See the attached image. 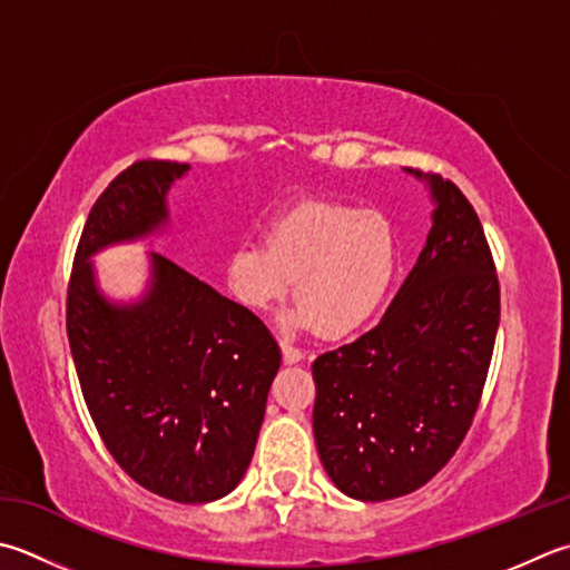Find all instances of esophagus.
I'll list each match as a JSON object with an SVG mask.
<instances>
[{
	"label": "esophagus",
	"instance_id": "obj_1",
	"mask_svg": "<svg viewBox=\"0 0 570 570\" xmlns=\"http://www.w3.org/2000/svg\"><path fill=\"white\" fill-rule=\"evenodd\" d=\"M282 353H284V361L286 363H298L301 358H304V351L296 348V345L282 341Z\"/></svg>",
	"mask_w": 570,
	"mask_h": 570
}]
</instances>
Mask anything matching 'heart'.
<instances>
[{"label":"heart","mask_w":570,"mask_h":570,"mask_svg":"<svg viewBox=\"0 0 570 570\" xmlns=\"http://www.w3.org/2000/svg\"><path fill=\"white\" fill-rule=\"evenodd\" d=\"M397 266V237L373 209L306 199L272 219L266 237L237 244L227 256L229 292L266 311L294 286L292 328L348 336L381 308Z\"/></svg>","instance_id":"obj_1"}]
</instances>
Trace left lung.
<instances>
[{
	"label": "left lung",
	"instance_id": "8db88e82",
	"mask_svg": "<svg viewBox=\"0 0 570 570\" xmlns=\"http://www.w3.org/2000/svg\"><path fill=\"white\" fill-rule=\"evenodd\" d=\"M422 177V173H417ZM434 225L375 328L311 365L321 462L343 494H412L460 450L482 403L499 276L464 193L430 175Z\"/></svg>",
	"mask_w": 570,
	"mask_h": 570
}]
</instances>
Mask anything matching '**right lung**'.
<instances>
[{"mask_svg":"<svg viewBox=\"0 0 570 570\" xmlns=\"http://www.w3.org/2000/svg\"><path fill=\"white\" fill-rule=\"evenodd\" d=\"M187 165L138 160L100 193L76 247L66 333L100 440L148 492L205 504L247 472L282 365L269 328L183 266L153 254V288L110 306L86 259L165 222V193Z\"/></svg>","mask_w":570,"mask_h":570,"instance_id":"obj_1","label":"right lung"}]
</instances>
